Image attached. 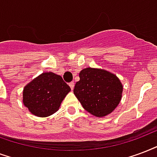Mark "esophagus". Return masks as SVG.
Wrapping results in <instances>:
<instances>
[{"label":"esophagus","instance_id":"esophagus-1","mask_svg":"<svg viewBox=\"0 0 157 157\" xmlns=\"http://www.w3.org/2000/svg\"><path fill=\"white\" fill-rule=\"evenodd\" d=\"M69 85H70V87L71 89H74V87H75V82H70V83H69Z\"/></svg>","mask_w":157,"mask_h":157}]
</instances>
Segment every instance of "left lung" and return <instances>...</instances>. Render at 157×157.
Masks as SVG:
<instances>
[{
  "instance_id": "1",
  "label": "left lung",
  "mask_w": 157,
  "mask_h": 157,
  "mask_svg": "<svg viewBox=\"0 0 157 157\" xmlns=\"http://www.w3.org/2000/svg\"><path fill=\"white\" fill-rule=\"evenodd\" d=\"M79 78L74 93L87 111L101 117L119 105L123 86L115 75L104 70L86 68L79 73Z\"/></svg>"
}]
</instances>
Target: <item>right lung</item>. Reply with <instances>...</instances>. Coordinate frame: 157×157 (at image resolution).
Segmentation results:
<instances>
[{"label": "right lung", "mask_w": 157, "mask_h": 157, "mask_svg": "<svg viewBox=\"0 0 157 157\" xmlns=\"http://www.w3.org/2000/svg\"><path fill=\"white\" fill-rule=\"evenodd\" d=\"M70 91V86L61 76L52 72L43 73L24 87L23 102L32 114L47 117L59 109Z\"/></svg>", "instance_id": "right-lung-1"}]
</instances>
